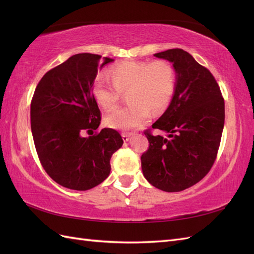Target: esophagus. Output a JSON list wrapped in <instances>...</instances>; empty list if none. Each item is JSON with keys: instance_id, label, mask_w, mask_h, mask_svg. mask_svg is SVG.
Listing matches in <instances>:
<instances>
[{"instance_id": "34e87169", "label": "esophagus", "mask_w": 254, "mask_h": 254, "mask_svg": "<svg viewBox=\"0 0 254 254\" xmlns=\"http://www.w3.org/2000/svg\"><path fill=\"white\" fill-rule=\"evenodd\" d=\"M132 135V133L131 132H123L122 133V136H123V140H124L125 142H127V141H129V139H130V136Z\"/></svg>"}]
</instances>
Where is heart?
I'll return each instance as SVG.
<instances>
[{"instance_id": "heart-1", "label": "heart", "mask_w": 254, "mask_h": 254, "mask_svg": "<svg viewBox=\"0 0 254 254\" xmlns=\"http://www.w3.org/2000/svg\"><path fill=\"white\" fill-rule=\"evenodd\" d=\"M110 77L99 76L93 95L104 109L110 110L128 92L129 104L115 109L106 118V124L117 129H131L144 125L150 111L162 113L170 105L176 88V72L167 60L125 61L110 68Z\"/></svg>"}]
</instances>
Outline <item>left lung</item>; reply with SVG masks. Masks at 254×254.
Segmentation results:
<instances>
[{
    "mask_svg": "<svg viewBox=\"0 0 254 254\" xmlns=\"http://www.w3.org/2000/svg\"><path fill=\"white\" fill-rule=\"evenodd\" d=\"M155 56L173 63L177 82L170 107L144 131L149 146L141 156L142 171L155 188L181 191L203 179L216 160L225 99L212 73L188 52L172 49Z\"/></svg>",
    "mask_w": 254,
    "mask_h": 254,
    "instance_id": "left-lung-1",
    "label": "left lung"
}]
</instances>
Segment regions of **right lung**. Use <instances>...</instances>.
I'll return each instance as SVG.
<instances>
[{
	"label": "right lung",
	"mask_w": 254,
	"mask_h": 254,
	"mask_svg": "<svg viewBox=\"0 0 254 254\" xmlns=\"http://www.w3.org/2000/svg\"><path fill=\"white\" fill-rule=\"evenodd\" d=\"M111 61L76 54L45 73L36 87L30 127L37 155L47 174L66 189L87 190L101 184L110 174L112 155L124 143L112 128L92 134L102 120L92 87L98 68Z\"/></svg>",
	"instance_id": "add662e5"
}]
</instances>
